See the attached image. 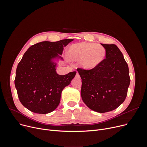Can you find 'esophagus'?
<instances>
[{"label":"esophagus","instance_id":"34e87169","mask_svg":"<svg viewBox=\"0 0 147 147\" xmlns=\"http://www.w3.org/2000/svg\"><path fill=\"white\" fill-rule=\"evenodd\" d=\"M76 77L77 78H80V74H79V73L78 72H77V73H76Z\"/></svg>","mask_w":147,"mask_h":147}]
</instances>
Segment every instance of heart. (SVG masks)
<instances>
[{
  "label": "heart",
  "mask_w": 147,
  "mask_h": 147,
  "mask_svg": "<svg viewBox=\"0 0 147 147\" xmlns=\"http://www.w3.org/2000/svg\"><path fill=\"white\" fill-rule=\"evenodd\" d=\"M106 55V50L101 45L81 42L70 46L68 58L72 61L80 60L81 65L86 69L94 68L101 63Z\"/></svg>",
  "instance_id": "obj_1"
}]
</instances>
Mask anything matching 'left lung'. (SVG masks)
I'll return each instance as SVG.
<instances>
[{
  "label": "left lung",
  "instance_id": "left-lung-1",
  "mask_svg": "<svg viewBox=\"0 0 147 147\" xmlns=\"http://www.w3.org/2000/svg\"><path fill=\"white\" fill-rule=\"evenodd\" d=\"M105 58L94 68H78L82 79L81 96L90 109L106 113L116 109L126 98L130 79L124 57L114 44H101Z\"/></svg>",
  "mask_w": 147,
  "mask_h": 147
}]
</instances>
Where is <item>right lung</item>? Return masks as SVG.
Instances as JSON below:
<instances>
[{
    "label": "right lung",
    "mask_w": 147,
    "mask_h": 147,
    "mask_svg": "<svg viewBox=\"0 0 147 147\" xmlns=\"http://www.w3.org/2000/svg\"><path fill=\"white\" fill-rule=\"evenodd\" d=\"M71 38L45 41L28 49L18 64L15 86L21 103L35 113L47 114L60 102L61 92L69 85L76 71L59 75L52 59L61 55Z\"/></svg>",
    "instance_id": "right-lung-1"
}]
</instances>
